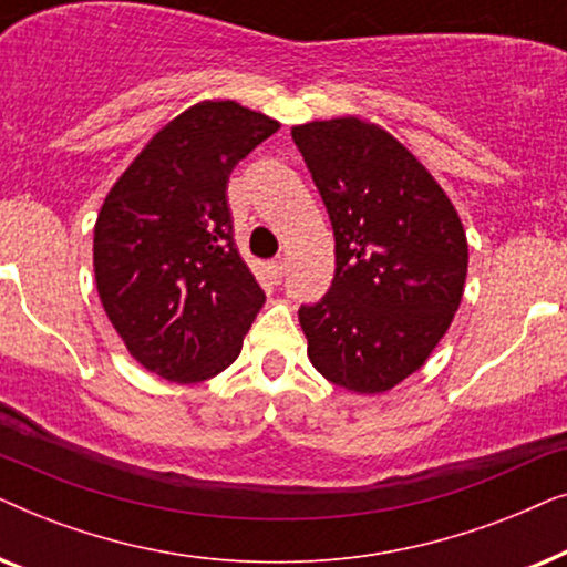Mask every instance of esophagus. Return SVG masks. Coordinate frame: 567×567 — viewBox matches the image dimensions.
I'll return each mask as SVG.
<instances>
[{"label":"esophagus","mask_w":567,"mask_h":567,"mask_svg":"<svg viewBox=\"0 0 567 567\" xmlns=\"http://www.w3.org/2000/svg\"><path fill=\"white\" fill-rule=\"evenodd\" d=\"M268 270H270V276L276 278V281H281L284 278V274H286V262H284V258H278V260H274L268 266Z\"/></svg>","instance_id":"1"}]
</instances>
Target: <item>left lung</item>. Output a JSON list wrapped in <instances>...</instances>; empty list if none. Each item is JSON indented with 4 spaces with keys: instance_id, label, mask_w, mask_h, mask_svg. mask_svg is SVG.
Segmentation results:
<instances>
[{
    "instance_id": "left-lung-1",
    "label": "left lung",
    "mask_w": 567,
    "mask_h": 567,
    "mask_svg": "<svg viewBox=\"0 0 567 567\" xmlns=\"http://www.w3.org/2000/svg\"><path fill=\"white\" fill-rule=\"evenodd\" d=\"M291 136L336 235L330 291L299 309L307 355L343 390L386 392L429 361L462 305V219L436 177L377 123L343 115Z\"/></svg>"
}]
</instances>
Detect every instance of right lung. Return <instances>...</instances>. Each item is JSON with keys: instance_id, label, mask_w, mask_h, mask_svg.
Masks as SVG:
<instances>
[{"instance_id": "1", "label": "right lung", "mask_w": 567, "mask_h": 567, "mask_svg": "<svg viewBox=\"0 0 567 567\" xmlns=\"http://www.w3.org/2000/svg\"><path fill=\"white\" fill-rule=\"evenodd\" d=\"M281 123L235 100L190 105L100 206L92 239L107 320L146 371L196 384L229 367L266 293L239 258L229 173Z\"/></svg>"}]
</instances>
